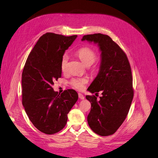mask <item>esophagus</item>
<instances>
[{
    "mask_svg": "<svg viewBox=\"0 0 158 158\" xmlns=\"http://www.w3.org/2000/svg\"><path fill=\"white\" fill-rule=\"evenodd\" d=\"M78 97H79V98L80 99H84V96L83 95V94H80V93H79L78 94Z\"/></svg>",
    "mask_w": 158,
    "mask_h": 158,
    "instance_id": "1",
    "label": "esophagus"
}]
</instances>
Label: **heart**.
Returning <instances> with one entry per match:
<instances>
[{"label": "heart", "instance_id": "b5f03b06", "mask_svg": "<svg viewBox=\"0 0 158 158\" xmlns=\"http://www.w3.org/2000/svg\"><path fill=\"white\" fill-rule=\"evenodd\" d=\"M76 55L85 66L92 65L96 60V53L89 47H82L76 52ZM68 62V55H64L61 59V69L65 71ZM88 83V79L85 78H76L71 80L70 84L73 86L78 90H82L84 88V85Z\"/></svg>", "mask_w": 158, "mask_h": 158}]
</instances>
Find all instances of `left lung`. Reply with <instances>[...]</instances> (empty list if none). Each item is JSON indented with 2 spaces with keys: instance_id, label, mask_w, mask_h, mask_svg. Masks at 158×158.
<instances>
[{
  "instance_id": "left-lung-1",
  "label": "left lung",
  "mask_w": 158,
  "mask_h": 158,
  "mask_svg": "<svg viewBox=\"0 0 158 158\" xmlns=\"http://www.w3.org/2000/svg\"><path fill=\"white\" fill-rule=\"evenodd\" d=\"M82 41L97 44L101 52L99 73L88 91L102 92V96L99 100L95 95L85 96L91 103L88 123L98 135H111L125 120L133 99L130 63L121 47L107 35H84Z\"/></svg>"
}]
</instances>
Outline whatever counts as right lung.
Wrapping results in <instances>:
<instances>
[{
  "mask_svg": "<svg viewBox=\"0 0 158 158\" xmlns=\"http://www.w3.org/2000/svg\"><path fill=\"white\" fill-rule=\"evenodd\" d=\"M76 37L46 33L36 43L23 67V106L33 125L47 135L65 127L68 113L78 99L74 89L59 94L52 88L61 77L62 57Z\"/></svg>",
  "mask_w": 158,
  "mask_h": 158,
  "instance_id": "right-lung-1",
  "label": "right lung"
}]
</instances>
